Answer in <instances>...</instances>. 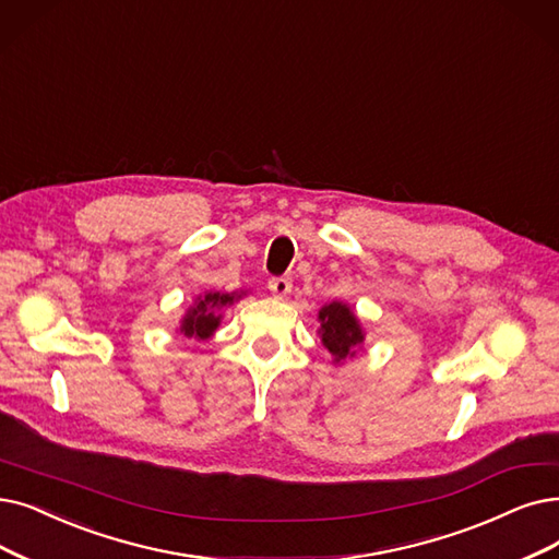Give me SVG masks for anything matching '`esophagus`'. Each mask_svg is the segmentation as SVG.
I'll return each mask as SVG.
<instances>
[{
	"mask_svg": "<svg viewBox=\"0 0 559 559\" xmlns=\"http://www.w3.org/2000/svg\"><path fill=\"white\" fill-rule=\"evenodd\" d=\"M267 288H271L273 296L284 298L286 294H292V280H288V277H273V280H267Z\"/></svg>",
	"mask_w": 559,
	"mask_h": 559,
	"instance_id": "esophagus-1",
	"label": "esophagus"
}]
</instances>
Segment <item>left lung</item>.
Segmentation results:
<instances>
[{"mask_svg":"<svg viewBox=\"0 0 559 559\" xmlns=\"http://www.w3.org/2000/svg\"><path fill=\"white\" fill-rule=\"evenodd\" d=\"M319 334L323 346L332 353L334 362H344L355 355L357 346L365 342V332L353 309L344 302H330L319 311Z\"/></svg>","mask_w":559,"mask_h":559,"instance_id":"1","label":"left lung"}]
</instances>
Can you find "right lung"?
Returning a JSON list of instances; mask_svg holds the SVG:
<instances>
[{
    "instance_id": "obj_1",
    "label": "right lung",
    "mask_w": 559,
    "mask_h": 559,
    "mask_svg": "<svg viewBox=\"0 0 559 559\" xmlns=\"http://www.w3.org/2000/svg\"><path fill=\"white\" fill-rule=\"evenodd\" d=\"M240 296L242 294H219V292H209L204 296H199L181 321V334L194 340H209L217 330L222 319V314H217V311L222 307L234 305V300H238Z\"/></svg>"
}]
</instances>
